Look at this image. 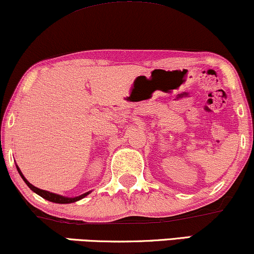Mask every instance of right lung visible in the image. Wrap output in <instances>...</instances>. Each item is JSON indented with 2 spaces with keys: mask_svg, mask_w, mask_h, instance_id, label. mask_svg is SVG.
<instances>
[{
  "mask_svg": "<svg viewBox=\"0 0 254 254\" xmlns=\"http://www.w3.org/2000/svg\"><path fill=\"white\" fill-rule=\"evenodd\" d=\"M16 168H17L18 173H20V175H21L22 179H23L24 183L27 184V186L29 187V189H30L31 190H33V192H35L36 194H39L40 196H42L43 199L48 200V201L56 202V203H70V202H75V201H77V200L83 199L84 196H87V195H88V194H89V192H87V193L81 194V195H79V196H75V198H68V196L60 195V194H55V193L48 192V190H40V189H37V187L33 186V185H31V184L29 183V181H28V180L26 179V178H24V175L22 174V172L20 171V168H18V166H17V165H16Z\"/></svg>",
  "mask_w": 254,
  "mask_h": 254,
  "instance_id": "add662e5",
  "label": "right lung"
}]
</instances>
